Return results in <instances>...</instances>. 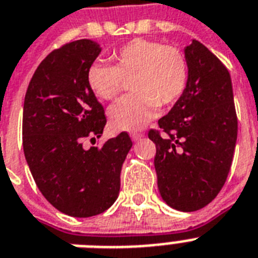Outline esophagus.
I'll return each instance as SVG.
<instances>
[{
  "label": "esophagus",
  "mask_w": 258,
  "mask_h": 258,
  "mask_svg": "<svg viewBox=\"0 0 258 258\" xmlns=\"http://www.w3.org/2000/svg\"><path fill=\"white\" fill-rule=\"evenodd\" d=\"M143 134L139 133V131H134V133H131V139L134 140V142H138L139 139H142Z\"/></svg>",
  "instance_id": "obj_1"
}]
</instances>
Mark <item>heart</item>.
Wrapping results in <instances>:
<instances>
[{
	"mask_svg": "<svg viewBox=\"0 0 258 258\" xmlns=\"http://www.w3.org/2000/svg\"><path fill=\"white\" fill-rule=\"evenodd\" d=\"M114 66L96 61L88 68L89 89L103 101H112L131 84L133 94L109 110L116 130H136L155 115L157 106L169 107L181 98L189 81V62L176 45L133 39L112 52Z\"/></svg>",
	"mask_w": 258,
	"mask_h": 258,
	"instance_id": "obj_1",
	"label": "heart"
}]
</instances>
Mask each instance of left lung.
<instances>
[{"label": "left lung", "instance_id": "8db88e82", "mask_svg": "<svg viewBox=\"0 0 258 258\" xmlns=\"http://www.w3.org/2000/svg\"><path fill=\"white\" fill-rule=\"evenodd\" d=\"M189 81L181 98L149 130L160 194L178 211L207 206L228 177L237 139L231 76L198 40L185 48Z\"/></svg>", "mask_w": 258, "mask_h": 258}]
</instances>
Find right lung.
I'll return each instance as SVG.
<instances>
[{"instance_id": "1", "label": "right lung", "mask_w": 258, "mask_h": 258, "mask_svg": "<svg viewBox=\"0 0 258 258\" xmlns=\"http://www.w3.org/2000/svg\"><path fill=\"white\" fill-rule=\"evenodd\" d=\"M101 48L80 39L52 51L32 76L23 103L26 161L38 189L52 206L75 218L103 213L115 202L120 169L133 147L127 133L85 149L101 138L103 106L89 89L86 72Z\"/></svg>"}]
</instances>
